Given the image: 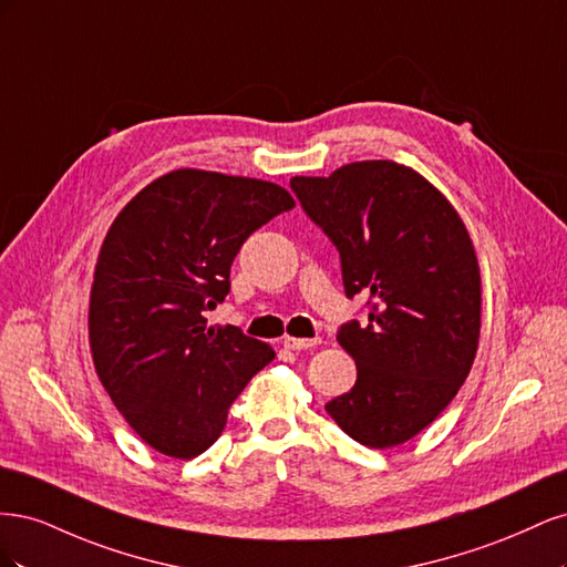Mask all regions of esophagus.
<instances>
[{
  "label": "esophagus",
  "mask_w": 567,
  "mask_h": 567,
  "mask_svg": "<svg viewBox=\"0 0 567 567\" xmlns=\"http://www.w3.org/2000/svg\"><path fill=\"white\" fill-rule=\"evenodd\" d=\"M321 338H284V348L288 350H310L315 346H319Z\"/></svg>",
  "instance_id": "34e87169"
}]
</instances>
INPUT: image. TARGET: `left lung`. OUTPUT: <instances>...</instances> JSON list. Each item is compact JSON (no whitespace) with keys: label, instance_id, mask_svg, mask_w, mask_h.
<instances>
[{"label":"left lung","instance_id":"left-lung-1","mask_svg":"<svg viewBox=\"0 0 567 567\" xmlns=\"http://www.w3.org/2000/svg\"><path fill=\"white\" fill-rule=\"evenodd\" d=\"M290 188L336 244L348 298H369L367 321L338 331L357 381L326 411L367 447H398L442 414L473 367L483 284L468 229L442 192L394 161L293 177Z\"/></svg>","mask_w":567,"mask_h":567}]
</instances>
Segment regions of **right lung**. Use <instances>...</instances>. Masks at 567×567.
I'll return each mask as SVG.
<instances>
[{"instance_id": "add662e5", "label": "right lung", "mask_w": 567, "mask_h": 567, "mask_svg": "<svg viewBox=\"0 0 567 567\" xmlns=\"http://www.w3.org/2000/svg\"><path fill=\"white\" fill-rule=\"evenodd\" d=\"M296 205L284 186L173 169L144 186L101 244L90 348L109 398L148 447L194 458L274 350L205 312L227 298L246 238Z\"/></svg>"}]
</instances>
